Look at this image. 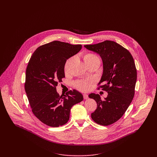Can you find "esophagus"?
<instances>
[{
  "label": "esophagus",
  "mask_w": 157,
  "mask_h": 157,
  "mask_svg": "<svg viewBox=\"0 0 157 157\" xmlns=\"http://www.w3.org/2000/svg\"><path fill=\"white\" fill-rule=\"evenodd\" d=\"M83 97H84V99H88V95L87 94H83Z\"/></svg>",
  "instance_id": "1"
}]
</instances>
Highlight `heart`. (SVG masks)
<instances>
[{
	"label": "heart",
	"instance_id": "heart-1",
	"mask_svg": "<svg viewBox=\"0 0 157 157\" xmlns=\"http://www.w3.org/2000/svg\"><path fill=\"white\" fill-rule=\"evenodd\" d=\"M99 58L97 55L93 53H86L83 56V60L85 64L87 65L88 63H90L91 61L94 60V59ZM73 58H70L68 59H67L65 64H64V71L65 72H68L69 70V67L72 62ZM92 82L91 80H87V79H82L78 80L75 82V86L78 90L81 91H86L90 88L91 86Z\"/></svg>",
	"mask_w": 157,
	"mask_h": 157
}]
</instances>
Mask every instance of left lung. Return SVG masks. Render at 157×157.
I'll list each match as a JSON object with an SVG mask.
<instances>
[{"instance_id": "obj_1", "label": "left lung", "mask_w": 157, "mask_h": 157, "mask_svg": "<svg viewBox=\"0 0 157 157\" xmlns=\"http://www.w3.org/2000/svg\"><path fill=\"white\" fill-rule=\"evenodd\" d=\"M98 53L102 58L103 73L99 84L108 95L101 99L99 94L91 93L97 108L91 114L92 119L102 125H109L117 121L124 114L135 94L137 70L130 53L117 43L105 40L84 46Z\"/></svg>"}]
</instances>
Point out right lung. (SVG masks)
<instances>
[{"label": "right lung", "mask_w": 157, "mask_h": 157, "mask_svg": "<svg viewBox=\"0 0 157 157\" xmlns=\"http://www.w3.org/2000/svg\"><path fill=\"white\" fill-rule=\"evenodd\" d=\"M81 48V44L53 41L39 47L29 60L25 92L33 114L48 126L57 127L66 124L72 106L83 100L82 94L75 89L60 96L56 89L65 77L66 60Z\"/></svg>", "instance_id": "right-lung-1"}]
</instances>
